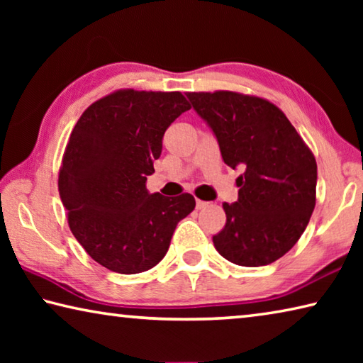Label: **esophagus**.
Instances as JSON below:
<instances>
[{"label": "esophagus", "mask_w": 363, "mask_h": 363, "mask_svg": "<svg viewBox=\"0 0 363 363\" xmlns=\"http://www.w3.org/2000/svg\"><path fill=\"white\" fill-rule=\"evenodd\" d=\"M206 206H208V201L196 199V210H201V208H206Z\"/></svg>", "instance_id": "1"}]
</instances>
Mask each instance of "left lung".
<instances>
[{
    "mask_svg": "<svg viewBox=\"0 0 363 363\" xmlns=\"http://www.w3.org/2000/svg\"><path fill=\"white\" fill-rule=\"evenodd\" d=\"M195 112L216 134L238 200L224 203L225 225L213 235L219 255L237 266L259 267L288 253L315 206L317 162L281 110L257 96L187 93Z\"/></svg>",
    "mask_w": 363,
    "mask_h": 363,
    "instance_id": "left-lung-1",
    "label": "left lung"
}]
</instances>
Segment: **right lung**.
I'll use <instances>...</instances> for the list:
<instances>
[{
    "label": "right lung",
    "instance_id": "obj_1",
    "mask_svg": "<svg viewBox=\"0 0 363 363\" xmlns=\"http://www.w3.org/2000/svg\"><path fill=\"white\" fill-rule=\"evenodd\" d=\"M189 108L179 91L116 89L91 104L73 128L59 169L60 200L78 243L112 272L157 266L177 223L194 211V195L145 189L164 131Z\"/></svg>",
    "mask_w": 363,
    "mask_h": 363
}]
</instances>
